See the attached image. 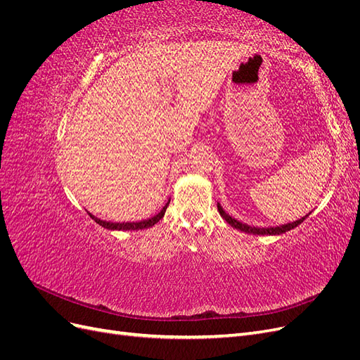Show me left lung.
<instances>
[{"instance_id": "1", "label": "left lung", "mask_w": 360, "mask_h": 360, "mask_svg": "<svg viewBox=\"0 0 360 360\" xmlns=\"http://www.w3.org/2000/svg\"><path fill=\"white\" fill-rule=\"evenodd\" d=\"M217 210H219V213H221V216L224 217V219H225L228 224H230L231 226L237 228V230L249 233V234H263V236H264V234H282V233H285V231H290V230H292L294 226L300 225V224L308 217V214H307V216L302 217V219H299V221H296V222H291V224H287V225H281V226H275V228H257V226H249V225H246V224H242V222L236 221L234 217H231L230 214H226V213L224 212V209H222V207H221L219 204H217Z\"/></svg>"}]
</instances>
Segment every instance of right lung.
Here are the masks:
<instances>
[{
  "mask_svg": "<svg viewBox=\"0 0 360 360\" xmlns=\"http://www.w3.org/2000/svg\"><path fill=\"white\" fill-rule=\"evenodd\" d=\"M168 204H169V201L167 202V205L163 207V209L160 210V213H158L156 216H153V217H150V219H146V221H141V222H123V224H112V222H105V221H101V219H97V217H94L93 214H90L91 216V219L93 221H96L97 224H99L101 226H103V228H108V230H123V231H136V230H144V228H150V226H153L155 224H158L162 217H163V214H165V212H167V207H168Z\"/></svg>",
  "mask_w": 360,
  "mask_h": 360,
  "instance_id": "1",
  "label": "right lung"
}]
</instances>
